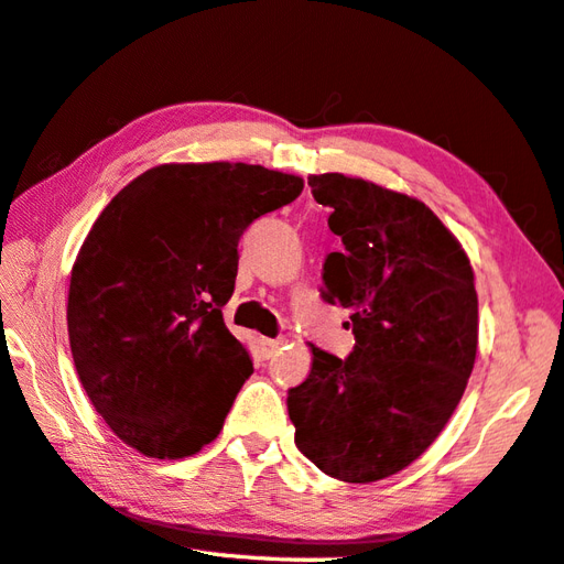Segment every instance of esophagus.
Returning <instances> with one entry per match:
<instances>
[{
    "mask_svg": "<svg viewBox=\"0 0 564 564\" xmlns=\"http://www.w3.org/2000/svg\"><path fill=\"white\" fill-rule=\"evenodd\" d=\"M283 343L281 340H271V337H263L261 340V347H263V352H265V357H271L275 350H279Z\"/></svg>",
    "mask_w": 564,
    "mask_h": 564,
    "instance_id": "34e87169",
    "label": "esophagus"
}]
</instances>
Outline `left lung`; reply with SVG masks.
I'll list each match as a JSON object with an SVG mask.
<instances>
[{
  "instance_id": "1",
  "label": "left lung",
  "mask_w": 564,
  "mask_h": 564,
  "mask_svg": "<svg viewBox=\"0 0 564 564\" xmlns=\"http://www.w3.org/2000/svg\"><path fill=\"white\" fill-rule=\"evenodd\" d=\"M308 184L343 239L323 263V299L350 311L355 347L340 360L311 345L289 416L323 474L372 484L422 456L464 397L478 347L474 269L424 202L340 172Z\"/></svg>"
}]
</instances>
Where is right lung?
<instances>
[{
  "mask_svg": "<svg viewBox=\"0 0 564 564\" xmlns=\"http://www.w3.org/2000/svg\"><path fill=\"white\" fill-rule=\"evenodd\" d=\"M303 180L243 162H170L122 187L68 285L78 380L120 442L184 458L219 436L251 357L224 325L239 239Z\"/></svg>",
  "mask_w": 564,
  "mask_h": 564,
  "instance_id": "right-lung-1",
  "label": "right lung"
}]
</instances>
